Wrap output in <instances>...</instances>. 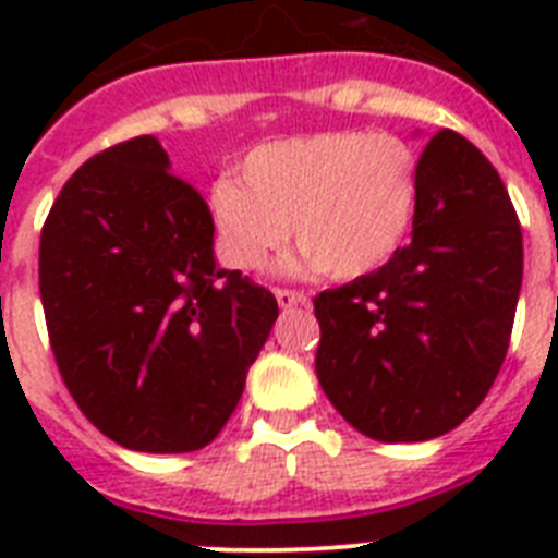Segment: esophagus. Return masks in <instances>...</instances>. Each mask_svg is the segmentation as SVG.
Returning <instances> with one entry per match:
<instances>
[{"instance_id": "esophagus-1", "label": "esophagus", "mask_w": 558, "mask_h": 558, "mask_svg": "<svg viewBox=\"0 0 558 558\" xmlns=\"http://www.w3.org/2000/svg\"><path fill=\"white\" fill-rule=\"evenodd\" d=\"M275 298H278L280 310H289V306H306L310 298L304 292H298V289H275Z\"/></svg>"}]
</instances>
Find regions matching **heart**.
I'll return each instance as SVG.
<instances>
[{
    "instance_id": "heart-1",
    "label": "heart",
    "mask_w": 558,
    "mask_h": 558,
    "mask_svg": "<svg viewBox=\"0 0 558 558\" xmlns=\"http://www.w3.org/2000/svg\"><path fill=\"white\" fill-rule=\"evenodd\" d=\"M240 179H219L208 208L219 252L243 271L266 266L292 231L298 266L336 280L371 275L402 245L420 199L416 153L390 133L332 130L260 144Z\"/></svg>"
}]
</instances>
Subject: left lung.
<instances>
[{"mask_svg":"<svg viewBox=\"0 0 558 558\" xmlns=\"http://www.w3.org/2000/svg\"><path fill=\"white\" fill-rule=\"evenodd\" d=\"M524 271L519 214L475 144L440 130L420 156L411 243L315 295V373L336 411L381 442L458 428L510 348Z\"/></svg>","mask_w":558,"mask_h":558,"instance_id":"8db88e82","label":"left lung"}]
</instances>
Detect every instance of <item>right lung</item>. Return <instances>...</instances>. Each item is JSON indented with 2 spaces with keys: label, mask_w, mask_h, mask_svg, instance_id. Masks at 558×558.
<instances>
[{
  "label": "right lung",
  "mask_w": 558,
  "mask_h": 558,
  "mask_svg": "<svg viewBox=\"0 0 558 558\" xmlns=\"http://www.w3.org/2000/svg\"><path fill=\"white\" fill-rule=\"evenodd\" d=\"M57 367L86 420L133 451L208 446L278 318L269 289L219 269L214 219L138 135L74 170L39 236Z\"/></svg>",
  "instance_id": "add662e5"
}]
</instances>
